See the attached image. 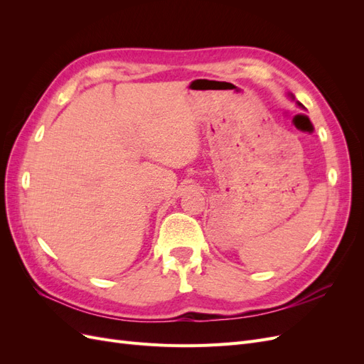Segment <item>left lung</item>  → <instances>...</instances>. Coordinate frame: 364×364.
<instances>
[{
	"mask_svg": "<svg viewBox=\"0 0 364 364\" xmlns=\"http://www.w3.org/2000/svg\"><path fill=\"white\" fill-rule=\"evenodd\" d=\"M289 97L291 98V100H294V95H293V94H289ZM296 105L299 106V107H304V106H302V103H299V102H296Z\"/></svg>",
	"mask_w": 364,
	"mask_h": 364,
	"instance_id": "8db88e82",
	"label": "left lung"
}]
</instances>
